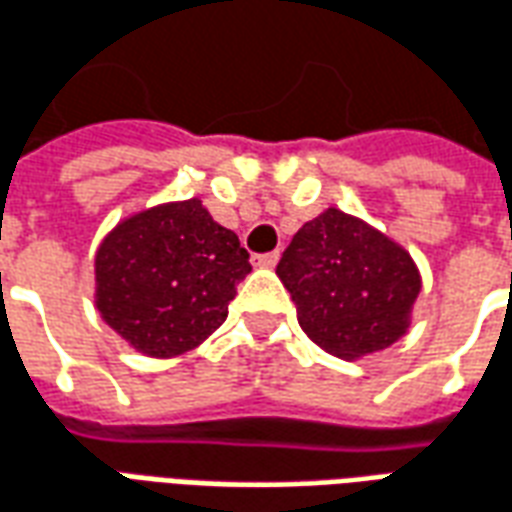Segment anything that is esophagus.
I'll use <instances>...</instances> for the list:
<instances>
[{
  "instance_id": "34e87169",
  "label": "esophagus",
  "mask_w": 512,
  "mask_h": 512,
  "mask_svg": "<svg viewBox=\"0 0 512 512\" xmlns=\"http://www.w3.org/2000/svg\"><path fill=\"white\" fill-rule=\"evenodd\" d=\"M279 263V252H266V255H255V266L274 268Z\"/></svg>"
}]
</instances>
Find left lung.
I'll list each match as a JSON object with an SVG mask.
<instances>
[{
    "label": "left lung",
    "instance_id": "left-lung-1",
    "mask_svg": "<svg viewBox=\"0 0 512 512\" xmlns=\"http://www.w3.org/2000/svg\"><path fill=\"white\" fill-rule=\"evenodd\" d=\"M277 274L307 337L343 359L397 343L422 288L403 246L337 208L293 235Z\"/></svg>",
    "mask_w": 512,
    "mask_h": 512
}]
</instances>
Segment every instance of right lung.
Returning <instances> with one entry per match:
<instances>
[{
	"label": "right lung",
	"mask_w": 512,
	"mask_h": 512,
	"mask_svg": "<svg viewBox=\"0 0 512 512\" xmlns=\"http://www.w3.org/2000/svg\"><path fill=\"white\" fill-rule=\"evenodd\" d=\"M252 271L238 235L200 200L156 205L120 222L95 255V304L147 356L186 354L227 318Z\"/></svg>",
	"instance_id": "add662e5"
}]
</instances>
